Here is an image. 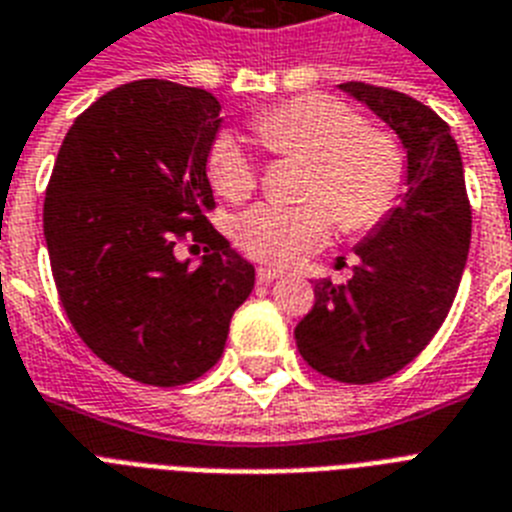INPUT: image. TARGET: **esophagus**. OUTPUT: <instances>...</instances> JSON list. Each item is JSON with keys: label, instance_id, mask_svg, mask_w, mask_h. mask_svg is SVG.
I'll use <instances>...</instances> for the list:
<instances>
[{"label": "esophagus", "instance_id": "1", "mask_svg": "<svg viewBox=\"0 0 512 512\" xmlns=\"http://www.w3.org/2000/svg\"><path fill=\"white\" fill-rule=\"evenodd\" d=\"M284 276V270L278 268H257V281L260 284H270V281H276V278Z\"/></svg>", "mask_w": 512, "mask_h": 512}]
</instances>
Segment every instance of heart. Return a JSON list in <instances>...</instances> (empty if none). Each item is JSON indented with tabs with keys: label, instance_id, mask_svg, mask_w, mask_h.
<instances>
[{
	"label": "heart",
	"instance_id": "b5f03b06",
	"mask_svg": "<svg viewBox=\"0 0 512 512\" xmlns=\"http://www.w3.org/2000/svg\"><path fill=\"white\" fill-rule=\"evenodd\" d=\"M257 139L276 155L310 160L305 205H255L234 223V239L260 263L297 265L342 231L378 226L400 199L405 152L392 134L368 128L355 107L323 94H305L252 120ZM207 178L226 199L257 189L260 168L242 139L218 134L207 149Z\"/></svg>",
	"mask_w": 512,
	"mask_h": 512
}]
</instances>
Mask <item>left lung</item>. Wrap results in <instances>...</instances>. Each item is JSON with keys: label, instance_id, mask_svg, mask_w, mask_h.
Here are the masks:
<instances>
[{"label": "left lung", "instance_id": "left-lung-1", "mask_svg": "<svg viewBox=\"0 0 512 512\" xmlns=\"http://www.w3.org/2000/svg\"><path fill=\"white\" fill-rule=\"evenodd\" d=\"M339 86L402 139L407 194L357 244L347 284L315 281V305L294 339L323 376L373 384L413 363L450 313L471 247V202L458 144L431 107L363 81Z\"/></svg>", "mask_w": 512, "mask_h": 512}]
</instances>
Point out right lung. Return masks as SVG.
<instances>
[{"mask_svg": "<svg viewBox=\"0 0 512 512\" xmlns=\"http://www.w3.org/2000/svg\"><path fill=\"white\" fill-rule=\"evenodd\" d=\"M218 112L205 89L123 83L78 115L54 160L44 239L60 302L83 344L139 384L210 371L255 286V268L205 218ZM181 243L206 244L197 269L177 260Z\"/></svg>", "mask_w": 512, "mask_h": 512, "instance_id": "1", "label": "right lung"}]
</instances>
